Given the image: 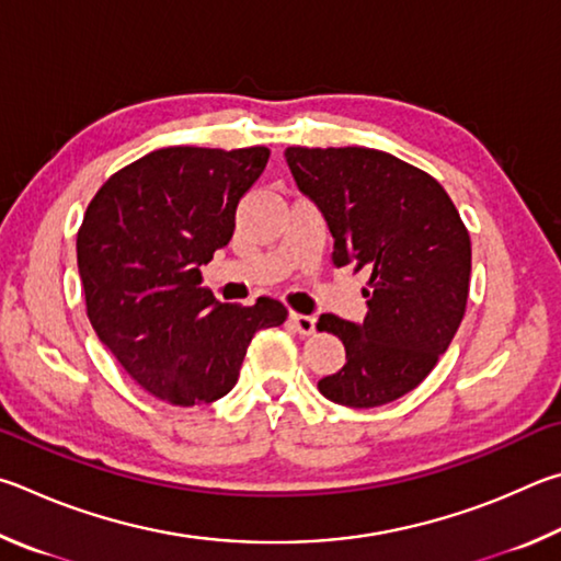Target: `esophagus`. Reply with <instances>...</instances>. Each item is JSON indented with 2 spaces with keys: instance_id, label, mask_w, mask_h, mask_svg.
Returning <instances> with one entry per match:
<instances>
[{
  "instance_id": "obj_1",
  "label": "esophagus",
  "mask_w": 561,
  "mask_h": 561,
  "mask_svg": "<svg viewBox=\"0 0 561 561\" xmlns=\"http://www.w3.org/2000/svg\"><path fill=\"white\" fill-rule=\"evenodd\" d=\"M316 318L312 316H302V312H290V325L296 332H300V335H312L316 332Z\"/></svg>"
}]
</instances>
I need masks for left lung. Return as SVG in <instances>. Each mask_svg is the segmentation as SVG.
Instances as JSON below:
<instances>
[{
  "mask_svg": "<svg viewBox=\"0 0 561 561\" xmlns=\"http://www.w3.org/2000/svg\"><path fill=\"white\" fill-rule=\"evenodd\" d=\"M302 194L325 216L332 265L367 273L362 325L320 316L345 345L320 394L350 409L397 401L424 381L466 316L470 236L444 186L419 167L369 147H288Z\"/></svg>",
  "mask_w": 561,
  "mask_h": 561,
  "instance_id": "obj_1",
  "label": "left lung"
}]
</instances>
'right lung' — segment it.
I'll use <instances>...</instances> for the list:
<instances>
[{
	"instance_id": "add662e5",
	"label": "right lung",
	"mask_w": 561,
	"mask_h": 561,
	"mask_svg": "<svg viewBox=\"0 0 561 561\" xmlns=\"http://www.w3.org/2000/svg\"><path fill=\"white\" fill-rule=\"evenodd\" d=\"M268 147H162L117 170L78 229V273L98 340L152 397L211 404L233 389L253 335L288 310L219 302L202 265L233 236L241 196Z\"/></svg>"
}]
</instances>
